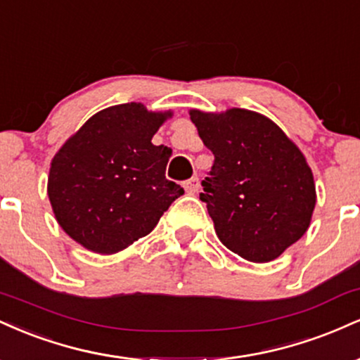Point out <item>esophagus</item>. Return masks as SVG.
<instances>
[{
	"instance_id": "obj_1",
	"label": "esophagus",
	"mask_w": 360,
	"mask_h": 360,
	"mask_svg": "<svg viewBox=\"0 0 360 360\" xmlns=\"http://www.w3.org/2000/svg\"><path fill=\"white\" fill-rule=\"evenodd\" d=\"M184 189L188 194H194L198 189H200V179H198V177H191V179H188L184 183Z\"/></svg>"
}]
</instances>
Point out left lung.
<instances>
[{"instance_id": "left-lung-1", "label": "left lung", "mask_w": 360, "mask_h": 360, "mask_svg": "<svg viewBox=\"0 0 360 360\" xmlns=\"http://www.w3.org/2000/svg\"><path fill=\"white\" fill-rule=\"evenodd\" d=\"M214 162L201 183L223 245L250 262H269L308 230L316 203L311 169L272 120L255 111L191 110Z\"/></svg>"}]
</instances>
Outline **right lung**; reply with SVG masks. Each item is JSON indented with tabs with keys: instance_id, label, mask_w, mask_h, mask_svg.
Listing matches in <instances>:
<instances>
[{
	"instance_id": "1",
	"label": "right lung",
	"mask_w": 360,
	"mask_h": 360,
	"mask_svg": "<svg viewBox=\"0 0 360 360\" xmlns=\"http://www.w3.org/2000/svg\"><path fill=\"white\" fill-rule=\"evenodd\" d=\"M142 103L93 115L52 159L47 193L65 233L96 254H115L154 230L184 189L166 179L172 150L152 137L171 118Z\"/></svg>"
}]
</instances>
